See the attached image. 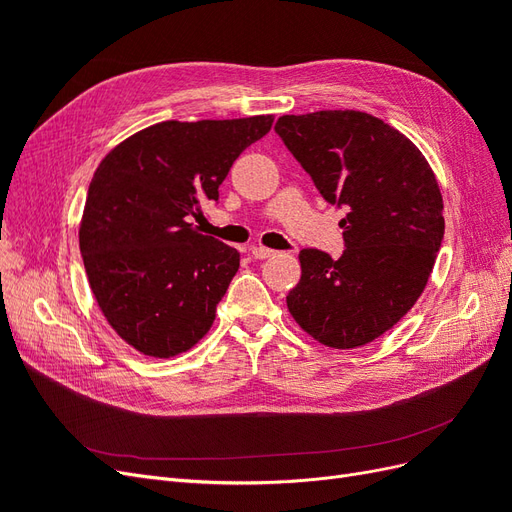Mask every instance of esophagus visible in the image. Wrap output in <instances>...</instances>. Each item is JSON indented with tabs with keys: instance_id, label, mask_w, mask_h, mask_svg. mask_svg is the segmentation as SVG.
<instances>
[{
	"instance_id": "obj_1",
	"label": "esophagus",
	"mask_w": 512,
	"mask_h": 512,
	"mask_svg": "<svg viewBox=\"0 0 512 512\" xmlns=\"http://www.w3.org/2000/svg\"><path fill=\"white\" fill-rule=\"evenodd\" d=\"M252 256L254 258H258V260H265V258H271L275 252L273 250H269V247H265V245H254L252 247Z\"/></svg>"
}]
</instances>
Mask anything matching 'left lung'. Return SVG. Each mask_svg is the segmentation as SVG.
<instances>
[{
	"label": "left lung",
	"instance_id": "8db88e82",
	"mask_svg": "<svg viewBox=\"0 0 512 512\" xmlns=\"http://www.w3.org/2000/svg\"><path fill=\"white\" fill-rule=\"evenodd\" d=\"M275 132L322 198L346 209L344 254H299L288 312L329 348L374 342L410 312L436 262L444 237L436 175L410 138L361 111L284 115Z\"/></svg>",
	"mask_w": 512,
	"mask_h": 512
}]
</instances>
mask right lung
<instances>
[{
  "instance_id": "add662e5",
  "label": "right lung",
  "mask_w": 512,
  "mask_h": 512,
  "mask_svg": "<svg viewBox=\"0 0 512 512\" xmlns=\"http://www.w3.org/2000/svg\"><path fill=\"white\" fill-rule=\"evenodd\" d=\"M273 115L162 121L111 149L89 183L79 245L113 331L156 359L207 335L239 252L190 224Z\"/></svg>"
}]
</instances>
